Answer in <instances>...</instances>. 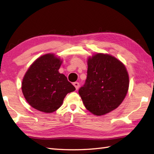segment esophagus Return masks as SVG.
Returning <instances> with one entry per match:
<instances>
[{"label": "esophagus", "instance_id": "34e87169", "mask_svg": "<svg viewBox=\"0 0 154 154\" xmlns=\"http://www.w3.org/2000/svg\"><path fill=\"white\" fill-rule=\"evenodd\" d=\"M73 85L75 87V88H76V90H78V88H79V82H74L73 83Z\"/></svg>", "mask_w": 154, "mask_h": 154}]
</instances>
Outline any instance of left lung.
Returning a JSON list of instances; mask_svg holds the SVG:
<instances>
[{
	"label": "left lung",
	"instance_id": "1",
	"mask_svg": "<svg viewBox=\"0 0 154 154\" xmlns=\"http://www.w3.org/2000/svg\"><path fill=\"white\" fill-rule=\"evenodd\" d=\"M87 78L79 94L88 111L102 116L122 103L129 87V77L122 62L108 54H97L88 60Z\"/></svg>",
	"mask_w": 154,
	"mask_h": 154
}]
</instances>
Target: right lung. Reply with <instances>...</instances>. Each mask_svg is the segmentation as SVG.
Wrapping results in <instances>:
<instances>
[{
	"label": "right lung",
	"mask_w": 154,
	"mask_h": 154,
	"mask_svg": "<svg viewBox=\"0 0 154 154\" xmlns=\"http://www.w3.org/2000/svg\"><path fill=\"white\" fill-rule=\"evenodd\" d=\"M61 63L54 54H45L36 59L25 74L22 92L34 109L52 113L60 107L68 93L75 90L66 77L58 72Z\"/></svg>",
	"instance_id": "right-lung-1"
}]
</instances>
